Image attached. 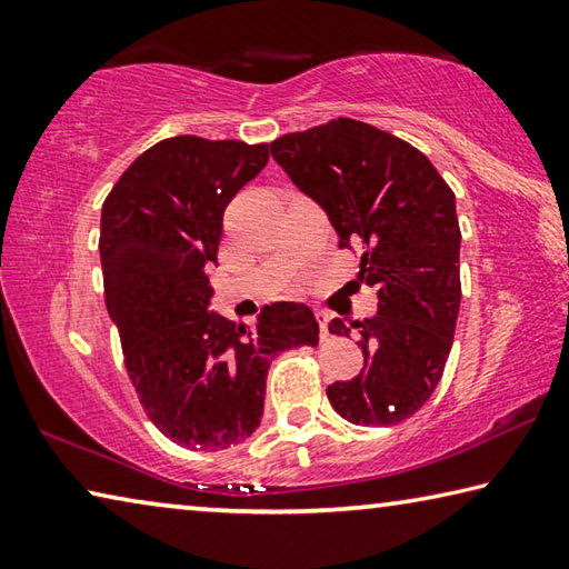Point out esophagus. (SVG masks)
Segmentation results:
<instances>
[{"mask_svg": "<svg viewBox=\"0 0 569 569\" xmlns=\"http://www.w3.org/2000/svg\"><path fill=\"white\" fill-rule=\"evenodd\" d=\"M316 319H319V329H321V339H326V336H329V313L326 311H316Z\"/></svg>", "mask_w": 569, "mask_h": 569, "instance_id": "1", "label": "esophagus"}]
</instances>
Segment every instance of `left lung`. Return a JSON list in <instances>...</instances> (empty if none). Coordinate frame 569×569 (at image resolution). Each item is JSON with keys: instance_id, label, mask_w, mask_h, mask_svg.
Segmentation results:
<instances>
[{"instance_id": "8db88e82", "label": "left lung", "mask_w": 569, "mask_h": 569, "mask_svg": "<svg viewBox=\"0 0 569 569\" xmlns=\"http://www.w3.org/2000/svg\"><path fill=\"white\" fill-rule=\"evenodd\" d=\"M271 156L326 210L339 248L359 250L361 281L379 296L377 316L351 323L361 333L363 369L326 389L331 407L359 427L409 419L435 393L455 341V192L423 152L349 118L283 134ZM329 331L349 336V326L333 319Z\"/></svg>"}]
</instances>
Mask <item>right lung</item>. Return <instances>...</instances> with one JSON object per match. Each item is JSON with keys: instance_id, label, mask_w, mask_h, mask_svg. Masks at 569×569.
<instances>
[{"instance_id": "obj_1", "label": "right lung", "mask_w": 569, "mask_h": 569, "mask_svg": "<svg viewBox=\"0 0 569 569\" xmlns=\"http://www.w3.org/2000/svg\"><path fill=\"white\" fill-rule=\"evenodd\" d=\"M266 162V142L178 134L142 152L102 203L104 301L124 369L148 419L192 451L246 441L263 417L268 366L319 343L306 303L263 306L253 329L208 311L223 213Z\"/></svg>"}]
</instances>
